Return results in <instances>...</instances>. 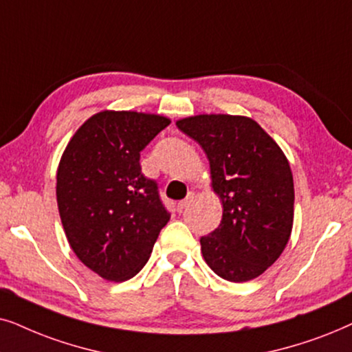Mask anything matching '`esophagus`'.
<instances>
[{
	"label": "esophagus",
	"instance_id": "esophagus-1",
	"mask_svg": "<svg viewBox=\"0 0 352 352\" xmlns=\"http://www.w3.org/2000/svg\"><path fill=\"white\" fill-rule=\"evenodd\" d=\"M193 198H195V191H190L188 193V196H186L185 199H182V201H179V206H177V208H179V210H184L186 206H188L191 201H193Z\"/></svg>",
	"mask_w": 352,
	"mask_h": 352
}]
</instances>
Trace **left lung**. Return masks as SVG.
Returning <instances> with one entry per match:
<instances>
[{
  "label": "left lung",
  "instance_id": "1",
  "mask_svg": "<svg viewBox=\"0 0 352 352\" xmlns=\"http://www.w3.org/2000/svg\"><path fill=\"white\" fill-rule=\"evenodd\" d=\"M201 144L210 186L222 201V220L201 238L210 269L228 282L259 277L282 254L294 217V185L282 148L245 116L199 114L177 120Z\"/></svg>",
  "mask_w": 352,
  "mask_h": 352
}]
</instances>
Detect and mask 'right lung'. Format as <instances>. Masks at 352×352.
I'll return each mask as SVG.
<instances>
[{
  "label": "right lung",
  "instance_id": "obj_1",
  "mask_svg": "<svg viewBox=\"0 0 352 352\" xmlns=\"http://www.w3.org/2000/svg\"><path fill=\"white\" fill-rule=\"evenodd\" d=\"M170 124L159 114L101 111L78 127L60 156L56 198L75 256L109 282L135 277L170 214L140 153Z\"/></svg>",
  "mask_w": 352,
  "mask_h": 352
}]
</instances>
